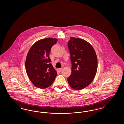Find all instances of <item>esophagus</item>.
<instances>
[{"label": "esophagus", "instance_id": "34e87169", "mask_svg": "<svg viewBox=\"0 0 124 124\" xmlns=\"http://www.w3.org/2000/svg\"><path fill=\"white\" fill-rule=\"evenodd\" d=\"M62 68H59V69H58V71H59V72H60L61 71H62Z\"/></svg>", "mask_w": 124, "mask_h": 124}]
</instances>
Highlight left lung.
<instances>
[{
    "instance_id": "obj_1",
    "label": "left lung",
    "mask_w": 124,
    "mask_h": 124,
    "mask_svg": "<svg viewBox=\"0 0 124 124\" xmlns=\"http://www.w3.org/2000/svg\"><path fill=\"white\" fill-rule=\"evenodd\" d=\"M68 46L71 73L67 81L72 88L81 90L87 87L94 78L98 68L97 55L93 46L82 39L71 37Z\"/></svg>"
}]
</instances>
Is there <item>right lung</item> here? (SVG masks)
Instances as JSON below:
<instances>
[{"label":"right lung","mask_w":124,"mask_h":124,"mask_svg":"<svg viewBox=\"0 0 124 124\" xmlns=\"http://www.w3.org/2000/svg\"><path fill=\"white\" fill-rule=\"evenodd\" d=\"M58 41L55 38L39 40L31 46L25 60V70L30 80L39 88H46L54 81L57 71L51 63V49Z\"/></svg>","instance_id":"obj_1"}]
</instances>
